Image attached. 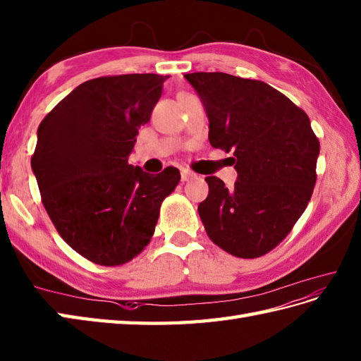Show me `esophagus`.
Returning <instances> with one entry per match:
<instances>
[{"mask_svg": "<svg viewBox=\"0 0 361 361\" xmlns=\"http://www.w3.org/2000/svg\"><path fill=\"white\" fill-rule=\"evenodd\" d=\"M180 179L182 182H188V180H193L196 179V174L193 171H188V170H182L180 171Z\"/></svg>", "mask_w": 361, "mask_h": 361, "instance_id": "34e87169", "label": "esophagus"}]
</instances>
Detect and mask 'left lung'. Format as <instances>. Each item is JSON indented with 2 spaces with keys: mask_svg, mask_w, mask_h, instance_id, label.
<instances>
[{
  "mask_svg": "<svg viewBox=\"0 0 361 361\" xmlns=\"http://www.w3.org/2000/svg\"><path fill=\"white\" fill-rule=\"evenodd\" d=\"M213 148L233 151L237 182L205 178L197 205L210 240L226 252L255 259L276 247L302 215L316 182L319 142L302 109L262 80L227 73H190Z\"/></svg>",
  "mask_w": 361,
  "mask_h": 361,
  "instance_id": "left-lung-1",
  "label": "left lung"
}]
</instances>
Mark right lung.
<instances>
[{
  "mask_svg": "<svg viewBox=\"0 0 361 361\" xmlns=\"http://www.w3.org/2000/svg\"><path fill=\"white\" fill-rule=\"evenodd\" d=\"M168 76L123 75L78 85L43 118L31 159L42 202L68 246L116 267L134 259L156 229L161 201L180 180L129 165Z\"/></svg>",
  "mask_w": 361,
  "mask_h": 361,
  "instance_id": "1",
  "label": "right lung"
}]
</instances>
